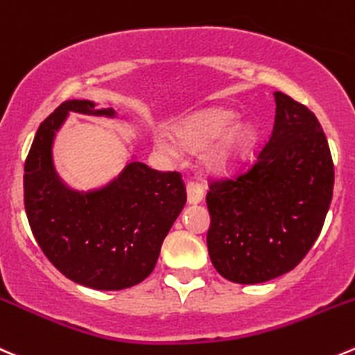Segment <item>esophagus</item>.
Returning <instances> with one entry per match:
<instances>
[{
  "mask_svg": "<svg viewBox=\"0 0 355 355\" xmlns=\"http://www.w3.org/2000/svg\"><path fill=\"white\" fill-rule=\"evenodd\" d=\"M202 187L199 184H194V182H189L187 184V201L189 205H199L202 201Z\"/></svg>",
  "mask_w": 355,
  "mask_h": 355,
  "instance_id": "1",
  "label": "esophagus"
}]
</instances>
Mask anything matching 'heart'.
<instances>
[{
    "mask_svg": "<svg viewBox=\"0 0 355 355\" xmlns=\"http://www.w3.org/2000/svg\"><path fill=\"white\" fill-rule=\"evenodd\" d=\"M230 109H211L185 119L173 128L178 146L191 153L208 150V164L220 173H234L246 163L257 144V128L251 121H236ZM154 146L164 154H177V144L164 133L154 135Z\"/></svg>",
    "mask_w": 355,
    "mask_h": 355,
    "instance_id": "1",
    "label": "heart"
}]
</instances>
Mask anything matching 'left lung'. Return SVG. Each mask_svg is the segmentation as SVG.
Wrapping results in <instances>:
<instances>
[{
	"label": "left lung",
	"instance_id": "obj_1",
	"mask_svg": "<svg viewBox=\"0 0 355 355\" xmlns=\"http://www.w3.org/2000/svg\"><path fill=\"white\" fill-rule=\"evenodd\" d=\"M276 119L253 166L206 194L213 267L232 283L290 272L309 253L333 198L331 153L314 112L274 92Z\"/></svg>",
	"mask_w": 355,
	"mask_h": 355
}]
</instances>
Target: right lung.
<instances>
[{
    "instance_id": "right-lung-1",
    "label": "right lung",
    "mask_w": 355,
    "mask_h": 355,
    "mask_svg": "<svg viewBox=\"0 0 355 355\" xmlns=\"http://www.w3.org/2000/svg\"><path fill=\"white\" fill-rule=\"evenodd\" d=\"M69 112L116 118L92 101H67L37 128L24 173V205L37 244L74 283L116 291L142 283L187 194L177 171H156L132 159L109 184L71 189L53 164V142Z\"/></svg>"
}]
</instances>
